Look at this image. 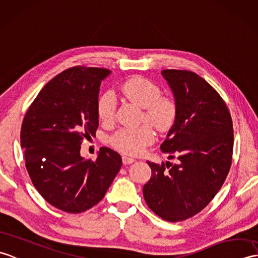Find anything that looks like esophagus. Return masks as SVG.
Returning a JSON list of instances; mask_svg holds the SVG:
<instances>
[{
  "label": "esophagus",
  "mask_w": 258,
  "mask_h": 258,
  "mask_svg": "<svg viewBox=\"0 0 258 258\" xmlns=\"http://www.w3.org/2000/svg\"><path fill=\"white\" fill-rule=\"evenodd\" d=\"M122 160H123V164L124 165H130V164H133L134 161H135V159L134 158H132V157H128V156H124L122 157Z\"/></svg>",
  "instance_id": "esophagus-1"
}]
</instances>
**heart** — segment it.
Segmentation results:
<instances>
[{
	"label": "heart",
	"mask_w": 258,
	"mask_h": 258,
	"mask_svg": "<svg viewBox=\"0 0 258 258\" xmlns=\"http://www.w3.org/2000/svg\"><path fill=\"white\" fill-rule=\"evenodd\" d=\"M122 93L130 101L143 107V115L148 123L160 132L168 131L177 116L176 102L160 95V89L154 82L142 77H132L121 86ZM114 94L106 91L100 95L97 104L98 116L103 123L115 117ZM154 131L145 124L137 128H123L112 137V145L127 155H141L154 141Z\"/></svg>",
	"instance_id": "heart-1"
}]
</instances>
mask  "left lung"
<instances>
[{
	"mask_svg": "<svg viewBox=\"0 0 258 258\" xmlns=\"http://www.w3.org/2000/svg\"><path fill=\"white\" fill-rule=\"evenodd\" d=\"M161 75L175 97L177 116L160 149L179 163L147 161L152 177L143 195L158 217L179 222L203 210L222 187L232 164L234 135L225 102L203 78L176 69Z\"/></svg>",
	"mask_w": 258,
	"mask_h": 258,
	"instance_id": "left-lung-1",
	"label": "left lung"
}]
</instances>
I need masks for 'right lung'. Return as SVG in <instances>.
Returning <instances> with one entry per match:
<instances>
[{"label": "right lung", "mask_w": 258, "mask_h": 258, "mask_svg": "<svg viewBox=\"0 0 258 258\" xmlns=\"http://www.w3.org/2000/svg\"><path fill=\"white\" fill-rule=\"evenodd\" d=\"M110 70L69 68L40 90L23 119L21 145L28 175L40 196L55 208L81 213L100 202L121 169L122 158L101 147L97 159L80 155L83 139L99 126L101 81Z\"/></svg>", "instance_id": "add662e5"}]
</instances>
